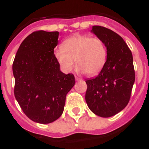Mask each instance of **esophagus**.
Listing matches in <instances>:
<instances>
[{
    "label": "esophagus",
    "instance_id": "1",
    "mask_svg": "<svg viewBox=\"0 0 149 149\" xmlns=\"http://www.w3.org/2000/svg\"><path fill=\"white\" fill-rule=\"evenodd\" d=\"M75 80L77 81H81V78H80V77H77V76H75Z\"/></svg>",
    "mask_w": 149,
    "mask_h": 149
}]
</instances>
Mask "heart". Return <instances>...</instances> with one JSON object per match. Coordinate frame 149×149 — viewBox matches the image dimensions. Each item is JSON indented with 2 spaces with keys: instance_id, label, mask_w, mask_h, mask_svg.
Returning a JSON list of instances; mask_svg holds the SVG:
<instances>
[{
  "instance_id": "obj_1",
  "label": "heart",
  "mask_w": 149,
  "mask_h": 149,
  "mask_svg": "<svg viewBox=\"0 0 149 149\" xmlns=\"http://www.w3.org/2000/svg\"><path fill=\"white\" fill-rule=\"evenodd\" d=\"M61 48L55 50L54 56L65 72L73 69L75 60L79 72L95 75L106 63L107 50L104 41L98 37L76 34L64 41Z\"/></svg>"
}]
</instances>
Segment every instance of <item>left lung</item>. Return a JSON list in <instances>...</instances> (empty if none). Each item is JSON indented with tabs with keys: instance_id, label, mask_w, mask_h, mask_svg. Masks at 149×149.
Returning a JSON list of instances; mask_svg holds the SVG:
<instances>
[{
	"instance_id": "obj_1",
	"label": "left lung",
	"mask_w": 149,
	"mask_h": 149,
	"mask_svg": "<svg viewBox=\"0 0 149 149\" xmlns=\"http://www.w3.org/2000/svg\"><path fill=\"white\" fill-rule=\"evenodd\" d=\"M91 32L104 41L107 56L99 74L86 81L85 99L93 113L108 118L122 111L131 98L135 81L132 53L124 39L113 30L93 26Z\"/></svg>"
}]
</instances>
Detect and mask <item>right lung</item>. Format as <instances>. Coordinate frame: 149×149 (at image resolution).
I'll return each mask as SVG.
<instances>
[{
  "label": "right lung",
  "mask_w": 149,
  "mask_h": 149,
  "mask_svg": "<svg viewBox=\"0 0 149 149\" xmlns=\"http://www.w3.org/2000/svg\"><path fill=\"white\" fill-rule=\"evenodd\" d=\"M59 32L32 33L20 45L13 64L14 94L32 121L48 124L63 114L67 93L74 84L72 74L63 73L54 49Z\"/></svg>",
  "instance_id": "obj_1"
}]
</instances>
